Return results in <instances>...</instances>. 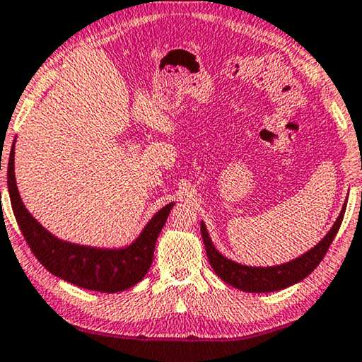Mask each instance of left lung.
Here are the masks:
<instances>
[{"label":"left lung","instance_id":"left-lung-1","mask_svg":"<svg viewBox=\"0 0 362 362\" xmlns=\"http://www.w3.org/2000/svg\"><path fill=\"white\" fill-rule=\"evenodd\" d=\"M344 210H346V202H344L341 212L338 215L335 223L330 228V231L327 233L317 246L303 254L301 257L275 267H247L233 262V260L226 259L225 255H221L216 251L204 221L200 223V231H202V239L209 262L221 280L246 293H270L291 286L294 283L304 280L310 272H314L315 267L325 257L332 241L335 239L338 230H340Z\"/></svg>","mask_w":362,"mask_h":362}]
</instances>
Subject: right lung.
<instances>
[{
	"mask_svg": "<svg viewBox=\"0 0 362 362\" xmlns=\"http://www.w3.org/2000/svg\"><path fill=\"white\" fill-rule=\"evenodd\" d=\"M8 189L16 220L38 262L72 285L100 293L124 291L146 276L152 265L155 243L175 205L171 202L160 209L127 247L98 249L61 241L27 212L16 186L14 144L8 163Z\"/></svg>",
	"mask_w": 362,
	"mask_h": 362,
	"instance_id": "right-lung-1",
	"label": "right lung"
}]
</instances>
